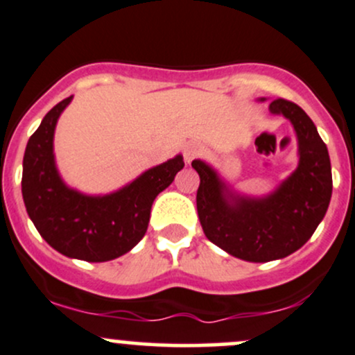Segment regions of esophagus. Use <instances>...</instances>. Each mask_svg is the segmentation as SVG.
Instances as JSON below:
<instances>
[{"label": "esophagus", "mask_w": 355, "mask_h": 355, "mask_svg": "<svg viewBox=\"0 0 355 355\" xmlns=\"http://www.w3.org/2000/svg\"><path fill=\"white\" fill-rule=\"evenodd\" d=\"M202 155V148L198 145H187L185 150H183V158H185L187 164H191L195 158H198Z\"/></svg>", "instance_id": "esophagus-1"}]
</instances>
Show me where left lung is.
Masks as SVG:
<instances>
[{"mask_svg": "<svg viewBox=\"0 0 355 355\" xmlns=\"http://www.w3.org/2000/svg\"><path fill=\"white\" fill-rule=\"evenodd\" d=\"M282 113L299 138L300 164L280 189L262 200L235 198L200 160L191 166L200 177L197 211L203 234L211 243L248 262H268L294 254L312 237L327 211L332 195V170L327 146L315 125L299 105L285 98L270 103Z\"/></svg>", "mask_w": 355, "mask_h": 355, "instance_id": "1", "label": "left lung"}]
</instances>
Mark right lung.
I'll use <instances>...</instances> for the list:
<instances>
[{"label": "right lung", "mask_w": 355, "mask_h": 355, "mask_svg": "<svg viewBox=\"0 0 355 355\" xmlns=\"http://www.w3.org/2000/svg\"><path fill=\"white\" fill-rule=\"evenodd\" d=\"M73 96L55 105L30 137L23 158L24 207L36 230L60 254L87 262H107L144 239L152 203L183 168L178 157L150 168L107 197H87L64 187L53 160V133Z\"/></svg>", "instance_id": "1"}]
</instances>
